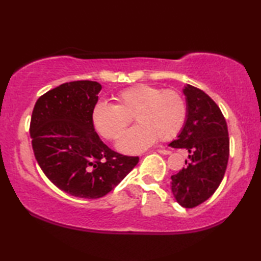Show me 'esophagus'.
<instances>
[{
	"label": "esophagus",
	"mask_w": 261,
	"mask_h": 261,
	"mask_svg": "<svg viewBox=\"0 0 261 261\" xmlns=\"http://www.w3.org/2000/svg\"><path fill=\"white\" fill-rule=\"evenodd\" d=\"M158 152L160 153V154H163V155H168V154H170V153H171L170 149H165V148L158 149Z\"/></svg>",
	"instance_id": "esophagus-1"
}]
</instances>
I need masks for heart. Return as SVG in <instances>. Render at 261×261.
I'll list each match as a JSON object with an SVG mask.
<instances>
[{"mask_svg": "<svg viewBox=\"0 0 261 261\" xmlns=\"http://www.w3.org/2000/svg\"><path fill=\"white\" fill-rule=\"evenodd\" d=\"M115 101V105L96 103L92 110V123L105 139L116 140L134 117L139 124L120 136L117 143L118 149L125 153L144 151L158 138L173 139L188 118L187 101L176 90L140 84L118 92Z\"/></svg>", "mask_w": 261, "mask_h": 261, "instance_id": "obj_1", "label": "heart"}]
</instances>
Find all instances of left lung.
<instances>
[{"instance_id": "1", "label": "left lung", "mask_w": 261, "mask_h": 261, "mask_svg": "<svg viewBox=\"0 0 261 261\" xmlns=\"http://www.w3.org/2000/svg\"><path fill=\"white\" fill-rule=\"evenodd\" d=\"M188 118L174 148L188 149L190 162L171 176V191L180 206L193 208L206 201L219 188L229 159L226 118L214 100L200 88L188 85Z\"/></svg>"}]
</instances>
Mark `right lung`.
<instances>
[{
    "instance_id": "add662e5",
    "label": "right lung",
    "mask_w": 261,
    "mask_h": 261,
    "mask_svg": "<svg viewBox=\"0 0 261 261\" xmlns=\"http://www.w3.org/2000/svg\"><path fill=\"white\" fill-rule=\"evenodd\" d=\"M101 85L64 83L38 99L30 134L34 156L53 184L71 196L96 199L109 193L139 162L110 149L92 123Z\"/></svg>"
}]
</instances>
